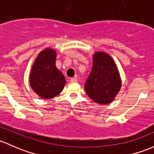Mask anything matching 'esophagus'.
<instances>
[{
  "mask_svg": "<svg viewBox=\"0 0 154 154\" xmlns=\"http://www.w3.org/2000/svg\"><path fill=\"white\" fill-rule=\"evenodd\" d=\"M69 81H70L71 82H77V79H75V78H70V79H69Z\"/></svg>",
  "mask_w": 154,
  "mask_h": 154,
  "instance_id": "1",
  "label": "esophagus"
}]
</instances>
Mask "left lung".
I'll list each match as a JSON object with an SVG mask.
<instances>
[{
	"instance_id": "8db88e82",
	"label": "left lung",
	"mask_w": 154,
	"mask_h": 154,
	"mask_svg": "<svg viewBox=\"0 0 154 154\" xmlns=\"http://www.w3.org/2000/svg\"><path fill=\"white\" fill-rule=\"evenodd\" d=\"M120 88L121 79L112 58L102 52L94 54L93 67L85 85L88 96L98 104H107L113 100Z\"/></svg>"
}]
</instances>
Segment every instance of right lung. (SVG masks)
<instances>
[{"label":"right lung","instance_id":"obj_1","mask_svg":"<svg viewBox=\"0 0 154 154\" xmlns=\"http://www.w3.org/2000/svg\"><path fill=\"white\" fill-rule=\"evenodd\" d=\"M56 52L47 48L38 55L29 75L31 88L40 97L50 99L59 94L66 84L65 78L55 66Z\"/></svg>","mask_w":154,"mask_h":154}]
</instances>
